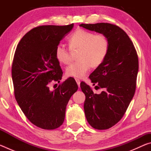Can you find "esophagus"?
I'll return each mask as SVG.
<instances>
[{"label":"esophagus","mask_w":151,"mask_h":151,"mask_svg":"<svg viewBox=\"0 0 151 151\" xmlns=\"http://www.w3.org/2000/svg\"><path fill=\"white\" fill-rule=\"evenodd\" d=\"M75 81H76V83H77L78 87H80V84H81L80 80H79L78 78H75Z\"/></svg>","instance_id":"34e87169"}]
</instances>
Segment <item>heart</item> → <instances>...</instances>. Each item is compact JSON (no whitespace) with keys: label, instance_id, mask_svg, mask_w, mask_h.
I'll return each instance as SVG.
<instances>
[{"label":"heart","instance_id":"heart-1","mask_svg":"<svg viewBox=\"0 0 151 151\" xmlns=\"http://www.w3.org/2000/svg\"><path fill=\"white\" fill-rule=\"evenodd\" d=\"M69 48L59 43L55 48V57L60 63L68 64L70 50H79L78 60L71 63L66 68L67 76L83 78L91 67L96 68L103 63L108 55L110 42L105 35L97 34L83 29H78L68 39Z\"/></svg>","mask_w":151,"mask_h":151}]
</instances>
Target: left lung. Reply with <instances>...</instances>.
<instances>
[{"label":"left lung","mask_w":151,"mask_h":151,"mask_svg":"<svg viewBox=\"0 0 151 151\" xmlns=\"http://www.w3.org/2000/svg\"><path fill=\"white\" fill-rule=\"evenodd\" d=\"M80 27L105 35L110 42L106 59L89 76L93 85L96 84L95 88L103 91L94 94L90 86L81 83L86 96L84 109L89 124L95 129H108L122 118L133 98L139 70L138 55L129 36L116 25L101 22Z\"/></svg>","instance_id":"1"}]
</instances>
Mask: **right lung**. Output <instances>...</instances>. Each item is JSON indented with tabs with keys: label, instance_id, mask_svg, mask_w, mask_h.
Wrapping results in <instances>:
<instances>
[{
	"label": "right lung",
	"instance_id": "obj_1",
	"mask_svg": "<svg viewBox=\"0 0 151 151\" xmlns=\"http://www.w3.org/2000/svg\"><path fill=\"white\" fill-rule=\"evenodd\" d=\"M74 24L43 25L33 28L20 40L12 65L14 96L27 118L42 129L63 124L66 107L78 85L72 78L50 91L52 81L60 83L63 71L55 57V48Z\"/></svg>",
	"mask_w": 151,
	"mask_h": 151
}]
</instances>
